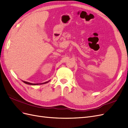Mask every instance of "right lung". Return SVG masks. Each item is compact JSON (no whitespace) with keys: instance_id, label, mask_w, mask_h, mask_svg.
<instances>
[{"instance_id":"1","label":"right lung","mask_w":128,"mask_h":128,"mask_svg":"<svg viewBox=\"0 0 128 128\" xmlns=\"http://www.w3.org/2000/svg\"><path fill=\"white\" fill-rule=\"evenodd\" d=\"M50 81V80H48V81H47V82H44V83H36V84H34V83H29V82H26V81H24V80H22V82H24V83H26V84H29V85H32V86H36V85H39V84H46V83H47L49 82Z\"/></svg>"}]
</instances>
